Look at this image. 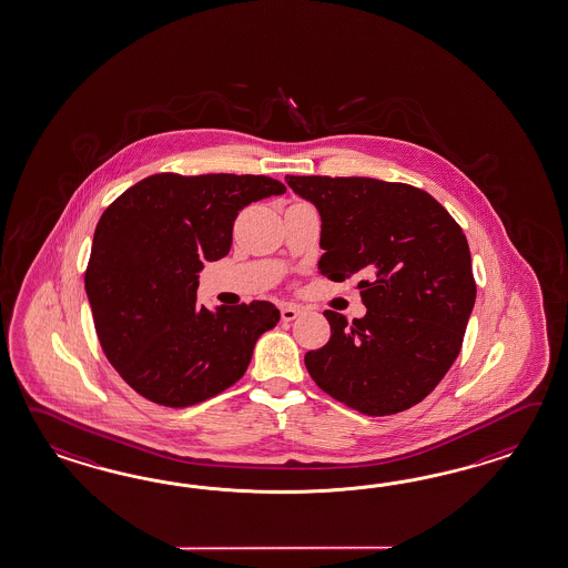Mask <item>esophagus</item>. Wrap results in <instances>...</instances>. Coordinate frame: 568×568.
Listing matches in <instances>:
<instances>
[{
	"label": "esophagus",
	"mask_w": 568,
	"mask_h": 568,
	"mask_svg": "<svg viewBox=\"0 0 568 568\" xmlns=\"http://www.w3.org/2000/svg\"><path fill=\"white\" fill-rule=\"evenodd\" d=\"M300 314H302V310H300L297 305L287 304L281 307V320H283V322H291V320L297 318Z\"/></svg>",
	"instance_id": "1"
}]
</instances>
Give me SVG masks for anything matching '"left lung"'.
Instances as JSON below:
<instances>
[{
  "instance_id": "obj_1",
  "label": "left lung",
  "mask_w": 568,
  "mask_h": 568,
  "mask_svg": "<svg viewBox=\"0 0 568 568\" xmlns=\"http://www.w3.org/2000/svg\"><path fill=\"white\" fill-rule=\"evenodd\" d=\"M318 209L320 275L357 277L367 314L326 310L331 341L305 353L320 389L363 415L427 398L456 361L476 283L468 240L429 193L363 176H285Z\"/></svg>"
}]
</instances>
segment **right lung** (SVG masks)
<instances>
[{
	"label": "right lung",
	"mask_w": 568,
	"mask_h": 568,
	"mask_svg": "<svg viewBox=\"0 0 568 568\" xmlns=\"http://www.w3.org/2000/svg\"><path fill=\"white\" fill-rule=\"evenodd\" d=\"M283 193L268 176L155 174L102 213L85 295L106 359L143 398L184 408L246 374L278 310L196 305L199 273L232 248L237 211Z\"/></svg>",
	"instance_id": "obj_1"
}]
</instances>
